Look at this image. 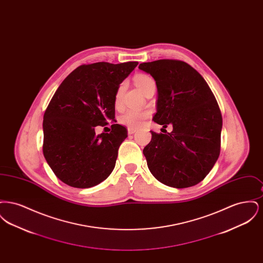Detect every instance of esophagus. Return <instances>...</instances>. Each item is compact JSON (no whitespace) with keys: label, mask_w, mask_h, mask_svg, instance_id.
<instances>
[{"label":"esophagus","mask_w":263,"mask_h":263,"mask_svg":"<svg viewBox=\"0 0 263 263\" xmlns=\"http://www.w3.org/2000/svg\"><path fill=\"white\" fill-rule=\"evenodd\" d=\"M136 131H137V129H135V128H132V127H129V128H128V134H129V135L134 134Z\"/></svg>","instance_id":"obj_1"}]
</instances>
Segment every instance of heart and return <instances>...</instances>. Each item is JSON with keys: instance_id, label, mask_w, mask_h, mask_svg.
I'll return each mask as SVG.
<instances>
[{"instance_id": "heart-1", "label": "heart", "mask_w": 263, "mask_h": 263, "mask_svg": "<svg viewBox=\"0 0 263 263\" xmlns=\"http://www.w3.org/2000/svg\"><path fill=\"white\" fill-rule=\"evenodd\" d=\"M134 82L136 84L139 89L144 93V91L147 88L156 85L155 81L151 78L150 76L145 75V74H138L134 77ZM123 85H120L117 91L115 93V105H119L121 102L122 99V93H123ZM149 117V112L148 111H141V110H136V109H129L126 112L123 113L120 117H119V121L120 123L124 124L132 128H136L139 126L142 125L143 122Z\"/></svg>"}]
</instances>
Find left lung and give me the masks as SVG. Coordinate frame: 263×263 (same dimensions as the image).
<instances>
[{"label": "left lung", "mask_w": 263, "mask_h": 263, "mask_svg": "<svg viewBox=\"0 0 263 263\" xmlns=\"http://www.w3.org/2000/svg\"><path fill=\"white\" fill-rule=\"evenodd\" d=\"M158 88L157 112L153 120L171 133L151 131L144 148L152 175L175 188L196 185L210 173L221 149L222 114L203 77L187 63L162 59L142 63Z\"/></svg>", "instance_id": "1"}]
</instances>
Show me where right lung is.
<instances>
[{
    "label": "right lung",
    "instance_id": "obj_1",
    "mask_svg": "<svg viewBox=\"0 0 263 263\" xmlns=\"http://www.w3.org/2000/svg\"><path fill=\"white\" fill-rule=\"evenodd\" d=\"M138 62L82 65L55 91L43 116V155L55 175L76 188L98 185L112 173L124 126L115 121V93Z\"/></svg>",
    "mask_w": 263,
    "mask_h": 263
}]
</instances>
